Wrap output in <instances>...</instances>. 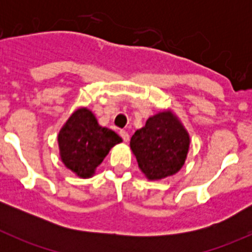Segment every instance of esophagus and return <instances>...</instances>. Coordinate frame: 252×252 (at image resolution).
<instances>
[{
  "instance_id": "esophagus-1",
  "label": "esophagus",
  "mask_w": 252,
  "mask_h": 252,
  "mask_svg": "<svg viewBox=\"0 0 252 252\" xmlns=\"http://www.w3.org/2000/svg\"><path fill=\"white\" fill-rule=\"evenodd\" d=\"M119 135L122 136V139H123L124 141H128L129 140V133L126 130H123V129H122V130L119 131Z\"/></svg>"
}]
</instances>
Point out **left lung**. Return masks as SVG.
Returning <instances> with one entry per match:
<instances>
[{
    "instance_id": "1",
    "label": "left lung",
    "mask_w": 252,
    "mask_h": 252,
    "mask_svg": "<svg viewBox=\"0 0 252 252\" xmlns=\"http://www.w3.org/2000/svg\"><path fill=\"white\" fill-rule=\"evenodd\" d=\"M189 135L171 111L147 119L144 128L134 133L130 147L138 164L149 179L173 175L184 164L189 150Z\"/></svg>"
}]
</instances>
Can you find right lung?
Listing matches in <instances>:
<instances>
[{
	"label": "right lung",
	"instance_id": "obj_1",
	"mask_svg": "<svg viewBox=\"0 0 252 252\" xmlns=\"http://www.w3.org/2000/svg\"><path fill=\"white\" fill-rule=\"evenodd\" d=\"M122 139L98 126L93 112L80 108L70 116L58 134L61 158L67 168L88 178Z\"/></svg>",
	"mask_w": 252,
	"mask_h": 252
}]
</instances>
